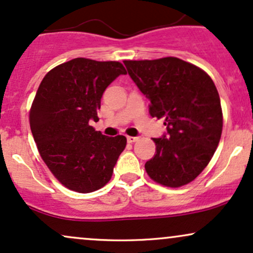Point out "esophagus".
I'll return each instance as SVG.
<instances>
[{
	"instance_id": "1",
	"label": "esophagus",
	"mask_w": 253,
	"mask_h": 253,
	"mask_svg": "<svg viewBox=\"0 0 253 253\" xmlns=\"http://www.w3.org/2000/svg\"><path fill=\"white\" fill-rule=\"evenodd\" d=\"M138 139V136H127V141H128V143H135Z\"/></svg>"
}]
</instances>
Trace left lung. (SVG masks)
<instances>
[{"instance_id": "obj_1", "label": "left lung", "mask_w": 253, "mask_h": 253, "mask_svg": "<svg viewBox=\"0 0 253 253\" xmlns=\"http://www.w3.org/2000/svg\"><path fill=\"white\" fill-rule=\"evenodd\" d=\"M129 77L150 100V114L164 118L156 155L145 170L153 181L178 188L194 181L215 152L222 132L219 92L211 78L176 57L125 60Z\"/></svg>"}]
</instances>
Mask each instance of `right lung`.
Here are the masks:
<instances>
[{
  "label": "right lung",
  "instance_id": "add662e5",
  "mask_svg": "<svg viewBox=\"0 0 253 253\" xmlns=\"http://www.w3.org/2000/svg\"><path fill=\"white\" fill-rule=\"evenodd\" d=\"M119 62L75 58L46 74L30 112L32 134L42 161L69 189L91 193L112 178L126 136H107L97 121L104 90L126 75Z\"/></svg>",
  "mask_w": 253,
  "mask_h": 253
}]
</instances>
